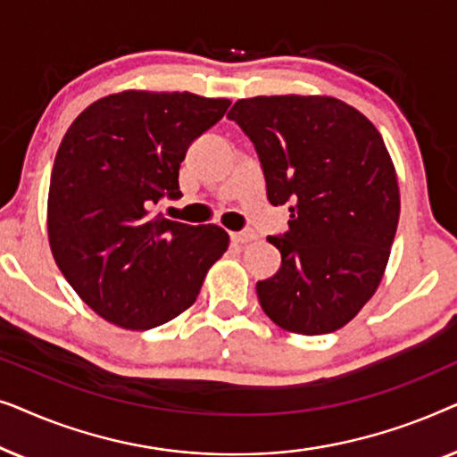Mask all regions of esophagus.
<instances>
[{"mask_svg":"<svg viewBox=\"0 0 457 457\" xmlns=\"http://www.w3.org/2000/svg\"><path fill=\"white\" fill-rule=\"evenodd\" d=\"M230 239L235 243H249L255 239V233L253 230H239V233H230Z\"/></svg>","mask_w":457,"mask_h":457,"instance_id":"esophagus-1","label":"esophagus"}]
</instances>
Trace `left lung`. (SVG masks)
<instances>
[{
  "label": "left lung",
  "mask_w": 457,
  "mask_h": 457,
  "mask_svg": "<svg viewBox=\"0 0 457 457\" xmlns=\"http://www.w3.org/2000/svg\"><path fill=\"white\" fill-rule=\"evenodd\" d=\"M252 139L272 205L289 230L260 280L262 310L280 328L327 335L358 316L383 280L399 222L397 172L377 127L328 96H258L228 112Z\"/></svg>",
  "instance_id": "1"
}]
</instances>
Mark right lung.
<instances>
[{
  "mask_svg": "<svg viewBox=\"0 0 457 457\" xmlns=\"http://www.w3.org/2000/svg\"><path fill=\"white\" fill-rule=\"evenodd\" d=\"M230 102L189 91L127 89L74 118L55 154L47 197L54 260L77 295L120 328L166 324L195 303L228 249L227 230L152 214L177 199L179 168L193 139Z\"/></svg>",
  "mask_w": 457,
  "mask_h": 457,
  "instance_id": "obj_1",
  "label": "right lung"
}]
</instances>
